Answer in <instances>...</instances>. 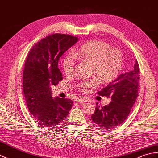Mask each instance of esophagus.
Listing matches in <instances>:
<instances>
[{"label": "esophagus", "instance_id": "obj_1", "mask_svg": "<svg viewBox=\"0 0 158 158\" xmlns=\"http://www.w3.org/2000/svg\"><path fill=\"white\" fill-rule=\"evenodd\" d=\"M75 102H82V103H83V102H85L86 100H85V99H84L83 98H79L76 99Z\"/></svg>", "mask_w": 158, "mask_h": 158}]
</instances>
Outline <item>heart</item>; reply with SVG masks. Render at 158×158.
Returning a JSON list of instances; mask_svg holds the SVG:
<instances>
[{"label": "heart", "instance_id": "1", "mask_svg": "<svg viewBox=\"0 0 158 158\" xmlns=\"http://www.w3.org/2000/svg\"><path fill=\"white\" fill-rule=\"evenodd\" d=\"M69 54L63 60V69L67 75H73L75 72V59L90 62L91 72L96 75L102 82H109L114 79L120 72L122 67V54L115 48H111L108 43L91 40ZM97 77L83 79L77 84L79 89L86 91L98 84Z\"/></svg>", "mask_w": 158, "mask_h": 158}]
</instances>
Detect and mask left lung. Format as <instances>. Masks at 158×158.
<instances>
[{"instance_id":"1","label":"left lung","mask_w":158,"mask_h":158,"mask_svg":"<svg viewBox=\"0 0 158 158\" xmlns=\"http://www.w3.org/2000/svg\"><path fill=\"white\" fill-rule=\"evenodd\" d=\"M139 67L136 60L133 70L120 75L108 86L98 91L101 96L111 98L110 103L100 106L96 103L91 116L93 122L102 129H111L120 125L131 112L138 96Z\"/></svg>"}]
</instances>
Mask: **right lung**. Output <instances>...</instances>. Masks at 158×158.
<instances>
[{"instance_id": "1", "label": "right lung", "mask_w": 158, "mask_h": 158, "mask_svg": "<svg viewBox=\"0 0 158 158\" xmlns=\"http://www.w3.org/2000/svg\"><path fill=\"white\" fill-rule=\"evenodd\" d=\"M77 41L75 36L54 34L36 43L27 55L23 73V94L29 112L43 127L60 124L72 108L70 99L53 98L50 87L62 80L58 60Z\"/></svg>"}]
</instances>
